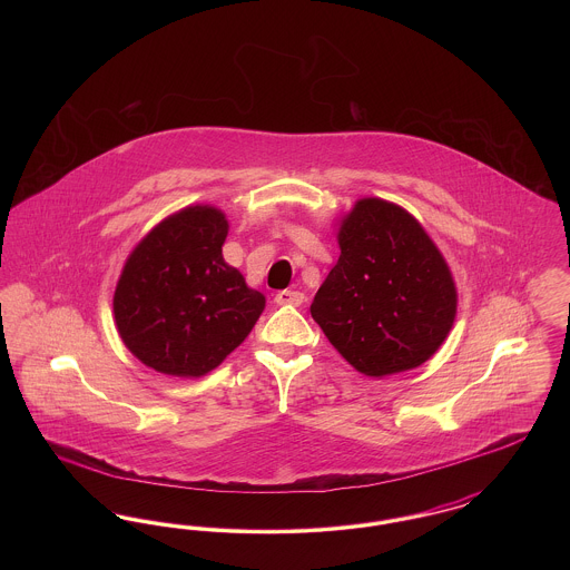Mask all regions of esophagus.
Segmentation results:
<instances>
[{
    "label": "esophagus",
    "mask_w": 570,
    "mask_h": 570,
    "mask_svg": "<svg viewBox=\"0 0 570 570\" xmlns=\"http://www.w3.org/2000/svg\"><path fill=\"white\" fill-rule=\"evenodd\" d=\"M275 303L277 305H301L303 303V293H297V291H279L277 295H275Z\"/></svg>",
    "instance_id": "34e87169"
}]
</instances>
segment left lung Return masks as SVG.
Listing matches in <instances>:
<instances>
[{"instance_id": "1", "label": "left lung", "mask_w": 570, "mask_h": 570, "mask_svg": "<svg viewBox=\"0 0 570 570\" xmlns=\"http://www.w3.org/2000/svg\"><path fill=\"white\" fill-rule=\"evenodd\" d=\"M337 244L342 254L309 307L326 340L370 379L423 365L458 314L438 245L404 207L376 196L340 219Z\"/></svg>"}]
</instances>
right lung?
Wrapping results in <instances>:
<instances>
[{"instance_id":"obj_1","label":"right lung","mask_w":570,"mask_h":570,"mask_svg":"<svg viewBox=\"0 0 570 570\" xmlns=\"http://www.w3.org/2000/svg\"><path fill=\"white\" fill-rule=\"evenodd\" d=\"M226 235L222 209L190 205L164 217L126 258L112 314L121 342L147 367L200 379L261 318L265 295L224 261Z\"/></svg>"}]
</instances>
